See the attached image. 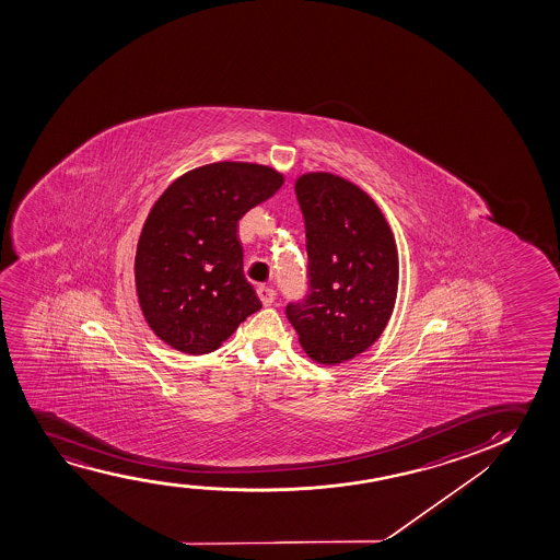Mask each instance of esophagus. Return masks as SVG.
Masks as SVG:
<instances>
[{
  "instance_id": "obj_1",
  "label": "esophagus",
  "mask_w": 560,
  "mask_h": 560,
  "mask_svg": "<svg viewBox=\"0 0 560 560\" xmlns=\"http://www.w3.org/2000/svg\"><path fill=\"white\" fill-rule=\"evenodd\" d=\"M256 292H258V296H260L261 304H264V306H271V304H273V300H276L277 296V292L273 287H266V284H260V287H258V291Z\"/></svg>"
}]
</instances>
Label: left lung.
Masks as SVG:
<instances>
[{"instance_id": "1", "label": "left lung", "mask_w": 560, "mask_h": 560, "mask_svg": "<svg viewBox=\"0 0 560 560\" xmlns=\"http://www.w3.org/2000/svg\"><path fill=\"white\" fill-rule=\"evenodd\" d=\"M306 223L310 294L287 306L304 352L338 365L365 352L390 322L398 294V248L375 200L329 172L294 184Z\"/></svg>"}]
</instances>
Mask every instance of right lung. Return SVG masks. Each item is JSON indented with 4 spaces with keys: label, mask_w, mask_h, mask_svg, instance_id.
<instances>
[{
    "label": "right lung",
    "mask_w": 560,
    "mask_h": 560,
    "mask_svg": "<svg viewBox=\"0 0 560 560\" xmlns=\"http://www.w3.org/2000/svg\"><path fill=\"white\" fill-rule=\"evenodd\" d=\"M254 162L189 170L147 215L136 253V292L147 325L174 350H218L261 302L243 273L238 220L283 185Z\"/></svg>",
    "instance_id": "obj_1"
}]
</instances>
